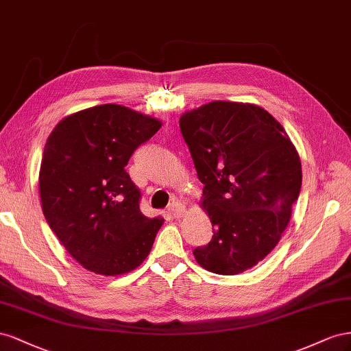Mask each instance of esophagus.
<instances>
[{
	"label": "esophagus",
	"mask_w": 351,
	"mask_h": 351,
	"mask_svg": "<svg viewBox=\"0 0 351 351\" xmlns=\"http://www.w3.org/2000/svg\"><path fill=\"white\" fill-rule=\"evenodd\" d=\"M167 212H169V215H170V216L175 217V219H178V217H182V216H184V213H185V206H184V204H181V203H172V204L169 206Z\"/></svg>",
	"instance_id": "esophagus-1"
}]
</instances>
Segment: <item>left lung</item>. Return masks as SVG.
Returning a JSON list of instances; mask_svg holds the SVG:
<instances>
[{
    "label": "left lung",
    "mask_w": 351,
    "mask_h": 351,
    "mask_svg": "<svg viewBox=\"0 0 351 351\" xmlns=\"http://www.w3.org/2000/svg\"><path fill=\"white\" fill-rule=\"evenodd\" d=\"M215 228L198 265L219 275L256 266L279 243L302 188V162L282 125L248 103L212 101L179 119Z\"/></svg>",
    "instance_id": "obj_1"
}]
</instances>
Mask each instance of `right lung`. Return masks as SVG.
Instances as JSON below:
<instances>
[{
	"instance_id": "1",
	"label": "right lung",
	"mask_w": 351,
	"mask_h": 351,
	"mask_svg": "<svg viewBox=\"0 0 351 351\" xmlns=\"http://www.w3.org/2000/svg\"><path fill=\"white\" fill-rule=\"evenodd\" d=\"M160 128L154 117L103 104L64 117L47 139L39 170L44 216L91 272L128 274L152 252L165 220L141 213V193L125 166Z\"/></svg>"
}]
</instances>
